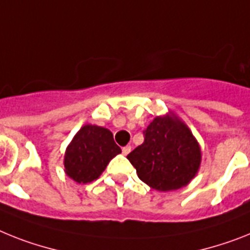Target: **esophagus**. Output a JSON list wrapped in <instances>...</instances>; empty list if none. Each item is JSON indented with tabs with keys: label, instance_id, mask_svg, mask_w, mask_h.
Wrapping results in <instances>:
<instances>
[{
	"label": "esophagus",
	"instance_id": "obj_1",
	"mask_svg": "<svg viewBox=\"0 0 250 250\" xmlns=\"http://www.w3.org/2000/svg\"><path fill=\"white\" fill-rule=\"evenodd\" d=\"M131 152V146H125V147H122V154L123 155H128Z\"/></svg>",
	"mask_w": 250,
	"mask_h": 250
}]
</instances>
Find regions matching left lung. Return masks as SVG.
<instances>
[{
  "label": "left lung",
  "mask_w": 250,
  "mask_h": 250,
  "mask_svg": "<svg viewBox=\"0 0 250 250\" xmlns=\"http://www.w3.org/2000/svg\"><path fill=\"white\" fill-rule=\"evenodd\" d=\"M144 142L127 155L138 178L156 190L179 189L196 175L201 150L192 132L171 115L156 117L144 131Z\"/></svg>",
  "instance_id": "left-lung-1"
}]
</instances>
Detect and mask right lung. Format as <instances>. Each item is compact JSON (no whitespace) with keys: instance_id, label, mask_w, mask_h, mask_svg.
Returning a JSON list of instances; mask_svg holds the SVG:
<instances>
[{"instance_id":"add662e5","label":"right lung","mask_w":250,"mask_h":250,"mask_svg":"<svg viewBox=\"0 0 250 250\" xmlns=\"http://www.w3.org/2000/svg\"><path fill=\"white\" fill-rule=\"evenodd\" d=\"M121 152L109 129L83 125L73 137L64 155L66 173L77 183H90L99 178L109 161Z\"/></svg>"}]
</instances>
